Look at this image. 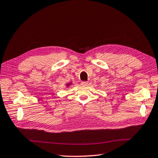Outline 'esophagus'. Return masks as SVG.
<instances>
[{
  "mask_svg": "<svg viewBox=\"0 0 158 158\" xmlns=\"http://www.w3.org/2000/svg\"><path fill=\"white\" fill-rule=\"evenodd\" d=\"M87 84H88L87 81H83V82H81V85H87Z\"/></svg>",
  "mask_w": 158,
  "mask_h": 158,
  "instance_id": "obj_1",
  "label": "esophagus"
}]
</instances>
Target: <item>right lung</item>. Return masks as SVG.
I'll return each mask as SVG.
<instances>
[{
  "label": "right lung",
  "instance_id": "add662e5",
  "mask_svg": "<svg viewBox=\"0 0 158 158\" xmlns=\"http://www.w3.org/2000/svg\"><path fill=\"white\" fill-rule=\"evenodd\" d=\"M71 84H72V83H71V82H70V83H67V84H66V87H69V86H70V85H71Z\"/></svg>",
  "mask_w": 158,
  "mask_h": 158
}]
</instances>
